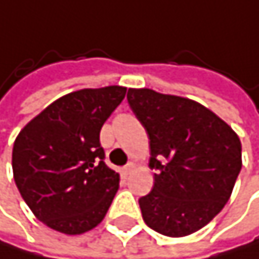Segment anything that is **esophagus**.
Masks as SVG:
<instances>
[{
	"label": "esophagus",
	"mask_w": 259,
	"mask_h": 259,
	"mask_svg": "<svg viewBox=\"0 0 259 259\" xmlns=\"http://www.w3.org/2000/svg\"><path fill=\"white\" fill-rule=\"evenodd\" d=\"M133 168H134V163H128V165H125V166H123V173H125V175H130V173L133 171Z\"/></svg>",
	"instance_id": "obj_1"
}]
</instances>
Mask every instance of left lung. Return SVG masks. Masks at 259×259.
<instances>
[{"instance_id":"obj_1","label":"left lung","mask_w":259,"mask_h":259,"mask_svg":"<svg viewBox=\"0 0 259 259\" xmlns=\"http://www.w3.org/2000/svg\"><path fill=\"white\" fill-rule=\"evenodd\" d=\"M128 105L150 139L154 187L139 199L148 227L165 236L195 233L221 211L241 171L236 133L198 102L128 89Z\"/></svg>"}]
</instances>
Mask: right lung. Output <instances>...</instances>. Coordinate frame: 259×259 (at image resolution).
<instances>
[{
	"label": "right lung",
	"mask_w": 259,
	"mask_h": 259,
	"mask_svg": "<svg viewBox=\"0 0 259 259\" xmlns=\"http://www.w3.org/2000/svg\"><path fill=\"white\" fill-rule=\"evenodd\" d=\"M126 88L80 89L32 119L18 134L12 168L23 199L48 227L80 235L105 218L120 176L105 163L100 130Z\"/></svg>",
	"instance_id": "add662e5"
}]
</instances>
